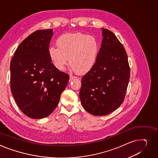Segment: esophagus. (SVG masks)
I'll list each match as a JSON object with an SVG mask.
<instances>
[{
	"label": "esophagus",
	"mask_w": 158,
	"mask_h": 158,
	"mask_svg": "<svg viewBox=\"0 0 158 158\" xmlns=\"http://www.w3.org/2000/svg\"><path fill=\"white\" fill-rule=\"evenodd\" d=\"M77 78V77L76 76H70V79H71V80H73V79H76Z\"/></svg>",
	"instance_id": "obj_1"
}]
</instances>
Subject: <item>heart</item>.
<instances>
[{
    "instance_id": "heart-1",
    "label": "heart",
    "mask_w": 158,
    "mask_h": 158,
    "mask_svg": "<svg viewBox=\"0 0 158 158\" xmlns=\"http://www.w3.org/2000/svg\"><path fill=\"white\" fill-rule=\"evenodd\" d=\"M57 47L48 49V56L55 67L64 70L68 64L73 70L85 73L90 70L96 61L98 52L97 39L81 33L67 34L56 41Z\"/></svg>"
}]
</instances>
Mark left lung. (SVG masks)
<instances>
[{
	"label": "left lung",
	"mask_w": 158,
	"mask_h": 158,
	"mask_svg": "<svg viewBox=\"0 0 158 158\" xmlns=\"http://www.w3.org/2000/svg\"><path fill=\"white\" fill-rule=\"evenodd\" d=\"M103 39L95 63L82 76L79 97L85 109L105 115L123 103L130 77L128 55L111 31L103 28Z\"/></svg>",
	"instance_id": "1"
}]
</instances>
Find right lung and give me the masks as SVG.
<instances>
[{
    "label": "right lung",
    "mask_w": 158,
    "mask_h": 158,
    "mask_svg": "<svg viewBox=\"0 0 158 158\" xmlns=\"http://www.w3.org/2000/svg\"><path fill=\"white\" fill-rule=\"evenodd\" d=\"M52 29L39 30L24 39L10 61V90L19 109L32 119L44 118L58 106L69 75L48 56Z\"/></svg>",
    "instance_id": "obj_1"
}]
</instances>
